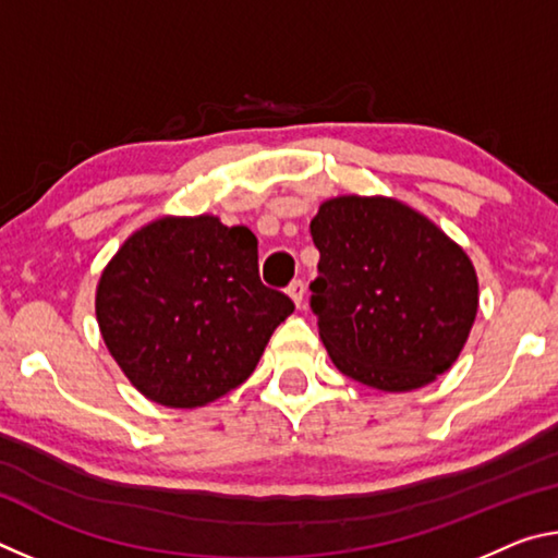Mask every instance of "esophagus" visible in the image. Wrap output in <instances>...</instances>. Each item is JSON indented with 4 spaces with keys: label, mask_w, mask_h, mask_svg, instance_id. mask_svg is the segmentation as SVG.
Returning a JSON list of instances; mask_svg holds the SVG:
<instances>
[{
    "label": "esophagus",
    "mask_w": 558,
    "mask_h": 558,
    "mask_svg": "<svg viewBox=\"0 0 558 558\" xmlns=\"http://www.w3.org/2000/svg\"><path fill=\"white\" fill-rule=\"evenodd\" d=\"M305 292H307V288H305V280H292L290 286H288V295L292 298V302H295L298 307H302V302H305Z\"/></svg>",
    "instance_id": "obj_1"
}]
</instances>
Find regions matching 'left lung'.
Wrapping results in <instances>:
<instances>
[{
	"instance_id": "1",
	"label": "left lung",
	"mask_w": 558,
	"mask_h": 558,
	"mask_svg": "<svg viewBox=\"0 0 558 558\" xmlns=\"http://www.w3.org/2000/svg\"><path fill=\"white\" fill-rule=\"evenodd\" d=\"M319 337L339 372L411 391L448 372L477 313V276L436 223L393 199L339 196L310 223Z\"/></svg>"
}]
</instances>
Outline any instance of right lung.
Instances as JSON below:
<instances>
[{"mask_svg": "<svg viewBox=\"0 0 558 558\" xmlns=\"http://www.w3.org/2000/svg\"><path fill=\"white\" fill-rule=\"evenodd\" d=\"M292 310L260 282L253 231L214 216L145 226L102 270L96 295L120 369L172 409L211 403L248 379Z\"/></svg>", "mask_w": 558, "mask_h": 558, "instance_id": "1", "label": "right lung"}]
</instances>
